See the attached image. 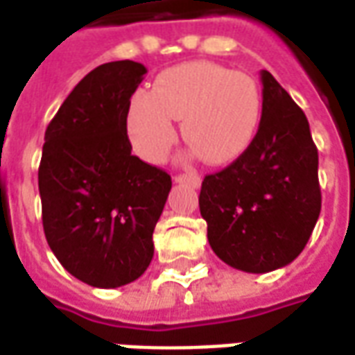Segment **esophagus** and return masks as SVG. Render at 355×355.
Masks as SVG:
<instances>
[{
	"label": "esophagus",
	"instance_id": "esophagus-1",
	"mask_svg": "<svg viewBox=\"0 0 355 355\" xmlns=\"http://www.w3.org/2000/svg\"><path fill=\"white\" fill-rule=\"evenodd\" d=\"M175 182H178V184H188L192 186V188H200L201 177L198 173H186V175H177Z\"/></svg>",
	"mask_w": 355,
	"mask_h": 355
}]
</instances>
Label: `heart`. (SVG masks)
Listing matches in <instances>:
<instances>
[{
	"mask_svg": "<svg viewBox=\"0 0 355 355\" xmlns=\"http://www.w3.org/2000/svg\"><path fill=\"white\" fill-rule=\"evenodd\" d=\"M262 93L254 78L213 62H186L169 68L152 91L132 94L127 132L135 152L146 162H162L177 137L192 154L211 165H224L245 154L261 127Z\"/></svg>",
	"mask_w": 355,
	"mask_h": 355,
	"instance_id": "1",
	"label": "heart"
}]
</instances>
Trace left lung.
<instances>
[{"instance_id": "1", "label": "left lung", "mask_w": 355, "mask_h": 355, "mask_svg": "<svg viewBox=\"0 0 355 355\" xmlns=\"http://www.w3.org/2000/svg\"><path fill=\"white\" fill-rule=\"evenodd\" d=\"M253 144L201 182L207 239L228 266L264 274L302 253L321 211L318 148L304 112L268 70Z\"/></svg>"}]
</instances>
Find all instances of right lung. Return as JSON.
<instances>
[{
	"mask_svg": "<svg viewBox=\"0 0 355 355\" xmlns=\"http://www.w3.org/2000/svg\"><path fill=\"white\" fill-rule=\"evenodd\" d=\"M146 72L132 60L94 68L45 131L43 232L58 262L91 287L135 282L154 257L171 177L132 155L127 137L129 102Z\"/></svg>",
	"mask_w": 355,
	"mask_h": 355,
	"instance_id": "obj_1",
	"label": "right lung"
}]
</instances>
